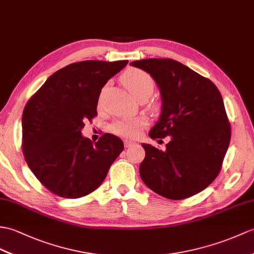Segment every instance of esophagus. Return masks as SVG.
Instances as JSON below:
<instances>
[{"label": "esophagus", "instance_id": "34e87169", "mask_svg": "<svg viewBox=\"0 0 254 254\" xmlns=\"http://www.w3.org/2000/svg\"><path fill=\"white\" fill-rule=\"evenodd\" d=\"M135 143L133 140H125V147L126 148H128V147H131V146H133Z\"/></svg>", "mask_w": 254, "mask_h": 254}]
</instances>
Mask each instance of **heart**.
<instances>
[{
    "instance_id": "b5f03b06",
    "label": "heart",
    "mask_w": 254,
    "mask_h": 254,
    "mask_svg": "<svg viewBox=\"0 0 254 254\" xmlns=\"http://www.w3.org/2000/svg\"><path fill=\"white\" fill-rule=\"evenodd\" d=\"M122 81L132 95L138 99L144 95H151L154 91V80L151 76L139 69H131L123 74ZM147 125L145 118H126L115 121L110 129L115 134L123 137H133L137 135L139 129Z\"/></svg>"
}]
</instances>
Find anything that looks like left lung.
I'll list each match as a JSON object with an SVG mask.
<instances>
[{
  "label": "left lung",
  "instance_id": "obj_1",
  "mask_svg": "<svg viewBox=\"0 0 254 254\" xmlns=\"http://www.w3.org/2000/svg\"><path fill=\"white\" fill-rule=\"evenodd\" d=\"M160 90L161 114L152 139L170 136L166 150L141 144V180L160 196L180 200L207 188L219 175L231 141V126L217 87L209 79L170 58L135 61Z\"/></svg>",
  "mask_w": 254,
  "mask_h": 254
}]
</instances>
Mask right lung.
<instances>
[{"mask_svg":"<svg viewBox=\"0 0 254 254\" xmlns=\"http://www.w3.org/2000/svg\"><path fill=\"white\" fill-rule=\"evenodd\" d=\"M127 63L70 64L49 76L23 109V156L35 178L57 196L74 199L95 190L125 148L113 134L93 144L81 129L97 116L104 85Z\"/></svg>","mask_w":254,"mask_h":254,"instance_id":"add662e5","label":"right lung"}]
</instances>
